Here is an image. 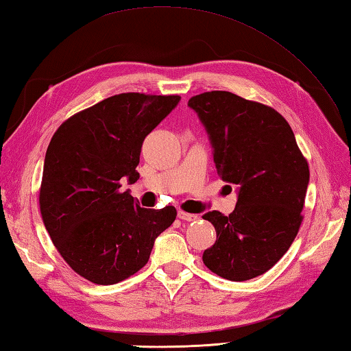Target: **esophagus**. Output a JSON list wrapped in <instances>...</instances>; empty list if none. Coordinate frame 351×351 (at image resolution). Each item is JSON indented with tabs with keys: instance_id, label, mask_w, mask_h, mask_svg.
<instances>
[{
	"instance_id": "esophagus-1",
	"label": "esophagus",
	"mask_w": 351,
	"mask_h": 351,
	"mask_svg": "<svg viewBox=\"0 0 351 351\" xmlns=\"http://www.w3.org/2000/svg\"><path fill=\"white\" fill-rule=\"evenodd\" d=\"M178 217L185 222H195L199 219L197 215H191V213H185V211H178Z\"/></svg>"
}]
</instances>
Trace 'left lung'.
Listing matches in <instances>:
<instances>
[{"mask_svg": "<svg viewBox=\"0 0 351 351\" xmlns=\"http://www.w3.org/2000/svg\"><path fill=\"white\" fill-rule=\"evenodd\" d=\"M213 144L221 180L239 187L234 211L205 213L216 242L204 251L219 277L245 281L262 276L291 248L303 222L308 164L285 117L263 103L228 91L189 100Z\"/></svg>", "mask_w": 351, "mask_h": 351, "instance_id": "1", "label": "left lung"}]
</instances>
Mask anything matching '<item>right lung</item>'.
Here are the masks:
<instances>
[{
    "instance_id": "right-lung-1",
    "label": "right lung",
    "mask_w": 351,
    "mask_h": 351,
    "mask_svg": "<svg viewBox=\"0 0 351 351\" xmlns=\"http://www.w3.org/2000/svg\"><path fill=\"white\" fill-rule=\"evenodd\" d=\"M180 95L123 93L66 119L48 144L39 208L53 245L71 269L95 285H115L147 263L175 207L141 208L121 191L140 178L141 146Z\"/></svg>"
}]
</instances>
